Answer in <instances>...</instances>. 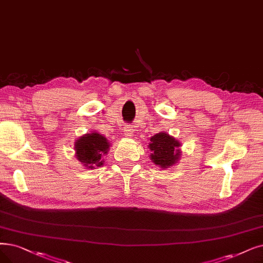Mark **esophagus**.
Listing matches in <instances>:
<instances>
[{"instance_id":"34e87169","label":"esophagus","mask_w":263,"mask_h":263,"mask_svg":"<svg viewBox=\"0 0 263 263\" xmlns=\"http://www.w3.org/2000/svg\"><path fill=\"white\" fill-rule=\"evenodd\" d=\"M124 132H125V135L127 136V137H133L134 133H133V129L129 127V126H126L125 129H124Z\"/></svg>"}]
</instances>
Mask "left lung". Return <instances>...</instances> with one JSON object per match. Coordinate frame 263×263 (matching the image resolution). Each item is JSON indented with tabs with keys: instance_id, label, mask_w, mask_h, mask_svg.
Listing matches in <instances>:
<instances>
[{
	"instance_id": "obj_1",
	"label": "left lung",
	"mask_w": 263,
	"mask_h": 263,
	"mask_svg": "<svg viewBox=\"0 0 263 263\" xmlns=\"http://www.w3.org/2000/svg\"><path fill=\"white\" fill-rule=\"evenodd\" d=\"M149 148L152 151L151 159L155 165L162 168L173 166L179 159L180 142L166 133H159L150 139Z\"/></svg>"
}]
</instances>
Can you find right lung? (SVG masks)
<instances>
[{
    "mask_svg": "<svg viewBox=\"0 0 263 263\" xmlns=\"http://www.w3.org/2000/svg\"><path fill=\"white\" fill-rule=\"evenodd\" d=\"M74 148L78 160L83 163L84 166L95 168L102 166V156L108 152L109 142L102 135L91 133L81 137L76 142Z\"/></svg>",
    "mask_w": 263,
    "mask_h": 263,
    "instance_id": "right-lung-1",
    "label": "right lung"
}]
</instances>
